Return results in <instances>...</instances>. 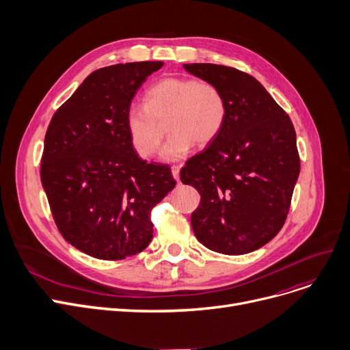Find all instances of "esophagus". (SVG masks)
Instances as JSON below:
<instances>
[{
    "label": "esophagus",
    "instance_id": "esophagus-1",
    "mask_svg": "<svg viewBox=\"0 0 350 350\" xmlns=\"http://www.w3.org/2000/svg\"><path fill=\"white\" fill-rule=\"evenodd\" d=\"M172 174H173L176 181L180 180V165H173V167H172Z\"/></svg>",
    "mask_w": 350,
    "mask_h": 350
}]
</instances>
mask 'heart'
Wrapping results in <instances>:
<instances>
[{"label": "heart", "mask_w": 350, "mask_h": 350, "mask_svg": "<svg viewBox=\"0 0 350 350\" xmlns=\"http://www.w3.org/2000/svg\"><path fill=\"white\" fill-rule=\"evenodd\" d=\"M169 116L170 136L160 157L176 161L194 146L211 143L221 132L227 119V102L214 83L194 78L170 77L149 88L144 106L131 105L124 113L126 133L140 157L156 153L163 139V129L156 120Z\"/></svg>", "instance_id": "heart-1"}]
</instances>
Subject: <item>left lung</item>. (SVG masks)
<instances>
[{"instance_id": "8db88e82", "label": "left lung", "mask_w": 350, "mask_h": 350, "mask_svg": "<svg viewBox=\"0 0 350 350\" xmlns=\"http://www.w3.org/2000/svg\"><path fill=\"white\" fill-rule=\"evenodd\" d=\"M214 83L227 102L219 135L180 170L201 196L191 214L197 240L211 251L241 255L282 228L301 163L289 116L254 77L215 64H185Z\"/></svg>"}]
</instances>
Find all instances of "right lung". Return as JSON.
Listing matches in <instances>:
<instances>
[{"mask_svg":"<svg viewBox=\"0 0 350 350\" xmlns=\"http://www.w3.org/2000/svg\"><path fill=\"white\" fill-rule=\"evenodd\" d=\"M163 62H131L92 72L55 112L41 181L65 240L99 260H123L153 238L150 210L176 186L170 167L147 164L129 142L124 113Z\"/></svg>","mask_w":350,"mask_h":350,"instance_id":"right-lung-1","label":"right lung"}]
</instances>
